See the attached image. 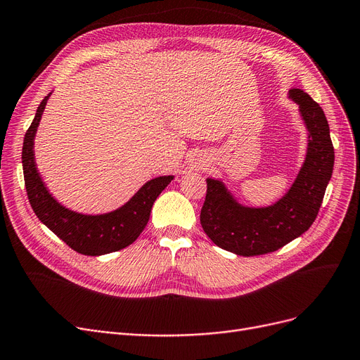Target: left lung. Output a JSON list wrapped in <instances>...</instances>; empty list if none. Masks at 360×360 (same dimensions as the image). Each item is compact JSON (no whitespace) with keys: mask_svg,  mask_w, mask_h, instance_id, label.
<instances>
[{"mask_svg":"<svg viewBox=\"0 0 360 360\" xmlns=\"http://www.w3.org/2000/svg\"><path fill=\"white\" fill-rule=\"evenodd\" d=\"M309 131L306 161L292 188L275 205H239L221 181L207 180L200 224L215 245L243 257L263 255L282 248L313 224L333 176L334 146L322 108L300 89L290 90Z\"/></svg>","mask_w":360,"mask_h":360,"instance_id":"1","label":"left lung"}]
</instances>
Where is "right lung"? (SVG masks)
Returning a JSON list of instances; mask_svg holds the SVG:
<instances>
[{"label":"right lung","instance_id":"right-lung-1","mask_svg":"<svg viewBox=\"0 0 360 360\" xmlns=\"http://www.w3.org/2000/svg\"><path fill=\"white\" fill-rule=\"evenodd\" d=\"M47 98L49 96L39 103L35 118L25 134L22 149L25 188L37 217L68 247L84 255H103L131 245L146 227L156 198L172 177L148 181L124 207L109 214L84 215L66 210L51 198L34 161V137Z\"/></svg>","mask_w":360,"mask_h":360}]
</instances>
